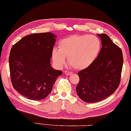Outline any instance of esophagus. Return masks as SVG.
<instances>
[{
  "label": "esophagus",
  "mask_w": 131,
  "mask_h": 131,
  "mask_svg": "<svg viewBox=\"0 0 131 131\" xmlns=\"http://www.w3.org/2000/svg\"><path fill=\"white\" fill-rule=\"evenodd\" d=\"M64 73H65V74L66 75H71L72 74H73V73H71V72H70V71H65Z\"/></svg>",
  "instance_id": "esophagus-1"
}]
</instances>
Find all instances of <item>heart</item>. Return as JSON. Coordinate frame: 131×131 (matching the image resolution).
Wrapping results in <instances>:
<instances>
[{
    "instance_id": "obj_1",
    "label": "heart",
    "mask_w": 131,
    "mask_h": 131,
    "mask_svg": "<svg viewBox=\"0 0 131 131\" xmlns=\"http://www.w3.org/2000/svg\"><path fill=\"white\" fill-rule=\"evenodd\" d=\"M101 48L99 39L93 35H73L63 39L53 48L52 59L58 67H62L68 59L70 65L77 70H84L97 59Z\"/></svg>"
}]
</instances>
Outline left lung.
Listing matches in <instances>:
<instances>
[{"instance_id":"left-lung-1","label":"left lung","mask_w":131,"mask_h":131,"mask_svg":"<svg viewBox=\"0 0 131 131\" xmlns=\"http://www.w3.org/2000/svg\"><path fill=\"white\" fill-rule=\"evenodd\" d=\"M102 48L90 67L80 71L76 87L78 96L83 101L94 103L114 93L121 81L123 57L121 49L105 34H97Z\"/></svg>"}]
</instances>
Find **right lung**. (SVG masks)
<instances>
[{"mask_svg":"<svg viewBox=\"0 0 131 131\" xmlns=\"http://www.w3.org/2000/svg\"><path fill=\"white\" fill-rule=\"evenodd\" d=\"M57 36L52 32L32 34L22 38L10 49L9 65L13 88L32 100L45 99L62 71L51 65Z\"/></svg>","mask_w":131,"mask_h":131,"instance_id":"obj_1","label":"right lung"}]
</instances>
